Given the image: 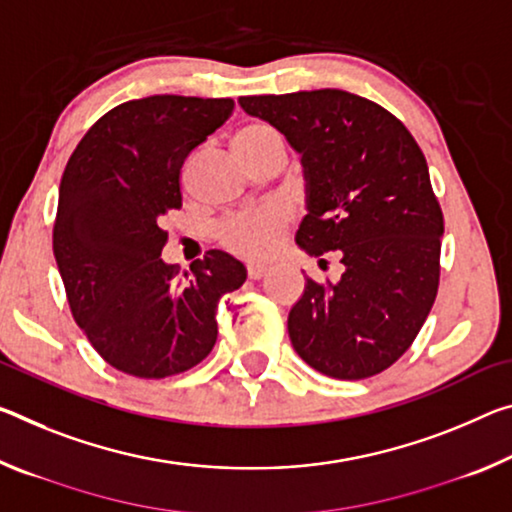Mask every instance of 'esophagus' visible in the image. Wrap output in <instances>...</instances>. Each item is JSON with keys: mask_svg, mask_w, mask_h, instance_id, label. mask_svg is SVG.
Instances as JSON below:
<instances>
[{"mask_svg": "<svg viewBox=\"0 0 512 512\" xmlns=\"http://www.w3.org/2000/svg\"><path fill=\"white\" fill-rule=\"evenodd\" d=\"M246 271H248L250 280H259V278H264L266 271H269V266H266V264H248Z\"/></svg>", "mask_w": 512, "mask_h": 512, "instance_id": "obj_1", "label": "esophagus"}]
</instances>
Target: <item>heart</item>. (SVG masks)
<instances>
[{
	"label": "heart",
	"mask_w": 512,
	"mask_h": 512,
	"mask_svg": "<svg viewBox=\"0 0 512 512\" xmlns=\"http://www.w3.org/2000/svg\"><path fill=\"white\" fill-rule=\"evenodd\" d=\"M282 145V136L275 132L271 125L250 123L243 125L237 134L232 136V148L239 157L246 161V166H253L266 150ZM294 221L291 207L282 202H269V205L255 209V212L237 214L227 218L218 225L216 237L218 243L232 255L243 259H266L280 248L285 232Z\"/></svg>",
	"instance_id": "b5f03b06"
}]
</instances>
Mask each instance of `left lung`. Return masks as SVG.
<instances>
[{"label":"left lung","instance_id":"1","mask_svg":"<svg viewBox=\"0 0 512 512\" xmlns=\"http://www.w3.org/2000/svg\"><path fill=\"white\" fill-rule=\"evenodd\" d=\"M239 104L303 154L310 198L298 246L344 264L339 282L307 278L289 312L291 344L330 378L376 376L415 342L440 287L444 216L424 152L394 113L337 88Z\"/></svg>","mask_w":512,"mask_h":512}]
</instances>
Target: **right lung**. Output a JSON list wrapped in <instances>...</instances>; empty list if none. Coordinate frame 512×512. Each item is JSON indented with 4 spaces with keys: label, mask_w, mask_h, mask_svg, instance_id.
Returning a JSON list of instances; mask_svg holds the SVG:
<instances>
[{
    "label": "right lung",
    "mask_w": 512,
    "mask_h": 512,
    "mask_svg": "<svg viewBox=\"0 0 512 512\" xmlns=\"http://www.w3.org/2000/svg\"><path fill=\"white\" fill-rule=\"evenodd\" d=\"M234 111L232 97L152 95L88 129L61 177L54 257L70 312L113 369L136 378L189 371L216 344V307L246 282L237 259L207 250L180 280L164 264L161 216L182 207V164Z\"/></svg>",
    "instance_id": "right-lung-1"
}]
</instances>
